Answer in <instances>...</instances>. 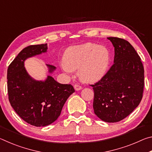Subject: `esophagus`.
<instances>
[{"instance_id":"34e87169","label":"esophagus","mask_w":152,"mask_h":152,"mask_svg":"<svg viewBox=\"0 0 152 152\" xmlns=\"http://www.w3.org/2000/svg\"><path fill=\"white\" fill-rule=\"evenodd\" d=\"M74 89H75L76 91H80V90L82 89V86L78 85V84H75V85L74 86Z\"/></svg>"}]
</instances>
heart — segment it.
Returning <instances> with one entry per match:
<instances>
[{
  "label": "heart",
  "mask_w": 152,
  "mask_h": 152,
  "mask_svg": "<svg viewBox=\"0 0 152 152\" xmlns=\"http://www.w3.org/2000/svg\"><path fill=\"white\" fill-rule=\"evenodd\" d=\"M61 67L68 74L78 70L82 81L93 83L101 80L107 72L110 61L108 49L103 45L86 43L71 46L65 51Z\"/></svg>",
  "instance_id": "b5f03b06"
}]
</instances>
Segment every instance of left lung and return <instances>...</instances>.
Here are the masks:
<instances>
[{
    "mask_svg": "<svg viewBox=\"0 0 152 152\" xmlns=\"http://www.w3.org/2000/svg\"><path fill=\"white\" fill-rule=\"evenodd\" d=\"M107 39L115 48L114 64L93 87V109L102 121L115 123L125 119L140 104L144 87L141 58L127 41Z\"/></svg>",
    "mask_w": 152,
    "mask_h": 152,
    "instance_id": "1",
    "label": "left lung"
}]
</instances>
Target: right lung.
I'll return each instance as SVG.
<instances>
[{
  "label": "right lung",
  "mask_w": 152,
  "mask_h": 152,
  "mask_svg": "<svg viewBox=\"0 0 152 152\" xmlns=\"http://www.w3.org/2000/svg\"><path fill=\"white\" fill-rule=\"evenodd\" d=\"M47 50V43L28 46L20 51L7 70L10 103L22 119L35 127H44L57 120L67 99L75 91L71 84L59 83L51 76L44 81L36 80L27 73L25 61ZM46 65L50 73L56 69Z\"/></svg>",
  "instance_id": "add662e5"
}]
</instances>
